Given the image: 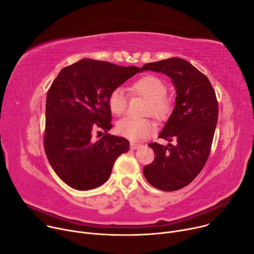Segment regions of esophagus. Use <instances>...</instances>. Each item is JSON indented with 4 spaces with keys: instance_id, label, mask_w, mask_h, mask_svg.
<instances>
[{
    "instance_id": "1",
    "label": "esophagus",
    "mask_w": 254,
    "mask_h": 254,
    "mask_svg": "<svg viewBox=\"0 0 254 254\" xmlns=\"http://www.w3.org/2000/svg\"><path fill=\"white\" fill-rule=\"evenodd\" d=\"M141 147V144L139 143H136V142H130V149L131 150H137Z\"/></svg>"
}]
</instances>
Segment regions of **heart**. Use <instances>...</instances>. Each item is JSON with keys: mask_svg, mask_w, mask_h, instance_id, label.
<instances>
[{"mask_svg": "<svg viewBox=\"0 0 254 254\" xmlns=\"http://www.w3.org/2000/svg\"><path fill=\"white\" fill-rule=\"evenodd\" d=\"M132 95H138L148 100L146 114L159 121L166 120L173 111L172 101L166 96L167 86L164 81L156 75H144L128 86ZM107 103L111 112L121 117L127 106V97L121 88L114 89L108 95ZM155 130V125L148 119H124L118 123L117 131L131 140H137L150 136Z\"/></svg>", "mask_w": 254, "mask_h": 254, "instance_id": "heart-1", "label": "heart"}]
</instances>
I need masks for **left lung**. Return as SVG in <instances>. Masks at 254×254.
Instances as JSON below:
<instances>
[{
  "instance_id": "1",
  "label": "left lung",
  "mask_w": 254,
  "mask_h": 254,
  "mask_svg": "<svg viewBox=\"0 0 254 254\" xmlns=\"http://www.w3.org/2000/svg\"><path fill=\"white\" fill-rule=\"evenodd\" d=\"M151 70L168 75L176 88V103L159 134L170 142H151L156 154L143 168L148 182L162 191H176L189 185L208 160L218 121L215 91L202 72L182 58H169L144 64L140 72Z\"/></svg>"
}]
</instances>
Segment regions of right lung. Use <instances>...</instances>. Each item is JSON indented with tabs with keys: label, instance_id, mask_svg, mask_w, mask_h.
Masks as SVG:
<instances>
[{
	"label": "right lung",
	"instance_id": "1",
	"mask_svg": "<svg viewBox=\"0 0 254 254\" xmlns=\"http://www.w3.org/2000/svg\"><path fill=\"white\" fill-rule=\"evenodd\" d=\"M140 69L84 58L64 67L51 84L46 99L44 148L57 176L71 188L86 191L110 178L116 160L129 149L123 136L96 129L113 127L108 95ZM101 132V131H100Z\"/></svg>",
	"mask_w": 254,
	"mask_h": 254
}]
</instances>
